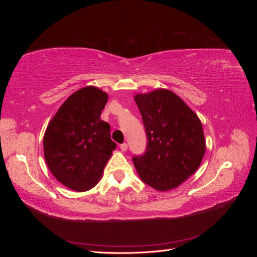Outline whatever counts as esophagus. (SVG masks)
I'll list each match as a JSON object with an SVG mask.
<instances>
[{
	"mask_svg": "<svg viewBox=\"0 0 257 257\" xmlns=\"http://www.w3.org/2000/svg\"><path fill=\"white\" fill-rule=\"evenodd\" d=\"M120 149H121L122 151H126V150H127V144H122V145H120Z\"/></svg>",
	"mask_w": 257,
	"mask_h": 257,
	"instance_id": "1",
	"label": "esophagus"
}]
</instances>
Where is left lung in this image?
<instances>
[{
	"label": "left lung",
	"mask_w": 257,
	"mask_h": 257,
	"mask_svg": "<svg viewBox=\"0 0 257 257\" xmlns=\"http://www.w3.org/2000/svg\"><path fill=\"white\" fill-rule=\"evenodd\" d=\"M147 135L146 151L133 162L142 180L158 191L175 189L196 172L206 151L203 125L174 92L137 94Z\"/></svg>",
	"instance_id": "left-lung-1"
}]
</instances>
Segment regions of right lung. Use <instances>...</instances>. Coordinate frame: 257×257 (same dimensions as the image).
Segmentation results:
<instances>
[{
	"label": "right lung",
	"instance_id": "right-lung-1",
	"mask_svg": "<svg viewBox=\"0 0 257 257\" xmlns=\"http://www.w3.org/2000/svg\"><path fill=\"white\" fill-rule=\"evenodd\" d=\"M108 95L85 87L59 108L44 135L46 163L57 180L77 192L92 189L102 177L116 144L100 120Z\"/></svg>",
	"mask_w": 257,
	"mask_h": 257
}]
</instances>
